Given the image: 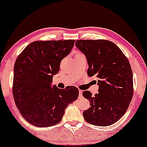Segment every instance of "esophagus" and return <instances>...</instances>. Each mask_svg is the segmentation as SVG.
Masks as SVG:
<instances>
[{
  "label": "esophagus",
  "instance_id": "1",
  "mask_svg": "<svg viewBox=\"0 0 147 147\" xmlns=\"http://www.w3.org/2000/svg\"><path fill=\"white\" fill-rule=\"evenodd\" d=\"M82 92H83V91L81 90H79V96H80V97L82 96Z\"/></svg>",
  "mask_w": 147,
  "mask_h": 147
}]
</instances>
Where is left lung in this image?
Here are the masks:
<instances>
[{
	"label": "left lung",
	"instance_id": "left-lung-1",
	"mask_svg": "<svg viewBox=\"0 0 147 147\" xmlns=\"http://www.w3.org/2000/svg\"><path fill=\"white\" fill-rule=\"evenodd\" d=\"M76 47L86 55L88 75L95 76L98 93L84 91L90 102L83 113L84 119L96 126H109L117 122L128 109L134 94L133 73L129 60L114 42L105 40H79Z\"/></svg>",
	"mask_w": 147,
	"mask_h": 147
}]
</instances>
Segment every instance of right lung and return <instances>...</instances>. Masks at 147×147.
<instances>
[{"label":"right lung","mask_w":147,"mask_h":147,"mask_svg":"<svg viewBox=\"0 0 147 147\" xmlns=\"http://www.w3.org/2000/svg\"><path fill=\"white\" fill-rule=\"evenodd\" d=\"M75 40L35 41L26 47L16 60L13 96L22 117L38 127H51L62 119L65 109L77 99L79 90H61L51 83L60 63L71 51Z\"/></svg>","instance_id":"right-lung-1"}]
</instances>
